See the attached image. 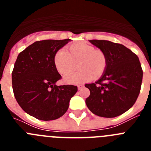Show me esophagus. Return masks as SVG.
<instances>
[{
    "label": "esophagus",
    "instance_id": "esophagus-1",
    "mask_svg": "<svg viewBox=\"0 0 151 151\" xmlns=\"http://www.w3.org/2000/svg\"><path fill=\"white\" fill-rule=\"evenodd\" d=\"M83 87H84L83 85H78V90H80V89L83 88Z\"/></svg>",
    "mask_w": 151,
    "mask_h": 151
}]
</instances>
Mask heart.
<instances>
[{"label":"heart","instance_id":"b5f03b06","mask_svg":"<svg viewBox=\"0 0 151 151\" xmlns=\"http://www.w3.org/2000/svg\"><path fill=\"white\" fill-rule=\"evenodd\" d=\"M78 62L79 71L66 75L64 77L66 83L78 84L100 78L107 67L108 58L104 51L83 42L70 45L67 51L58 50L54 58L56 69L61 75L73 71L75 63Z\"/></svg>","mask_w":151,"mask_h":151}]
</instances>
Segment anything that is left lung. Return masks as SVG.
<instances>
[{
    "mask_svg": "<svg viewBox=\"0 0 151 151\" xmlns=\"http://www.w3.org/2000/svg\"><path fill=\"white\" fill-rule=\"evenodd\" d=\"M106 53L107 67L95 83L85 84L90 95L85 100L92 113L113 118L129 110L139 95L143 71L138 56L120 44L105 40H90Z\"/></svg>",
    "mask_w": 151,
    "mask_h": 151,
    "instance_id": "8db88e82",
    "label": "left lung"
}]
</instances>
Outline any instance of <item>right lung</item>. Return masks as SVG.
I'll use <instances>...</instances> for the list:
<instances>
[{
    "mask_svg": "<svg viewBox=\"0 0 151 151\" xmlns=\"http://www.w3.org/2000/svg\"><path fill=\"white\" fill-rule=\"evenodd\" d=\"M69 41H35L19 53L14 64L12 84L16 100L26 113L40 120L62 116L78 91L75 85H56L61 76L54 66V56Z\"/></svg>",
    "mask_w": 151,
    "mask_h": 151,
    "instance_id": "1",
    "label": "right lung"
}]
</instances>
